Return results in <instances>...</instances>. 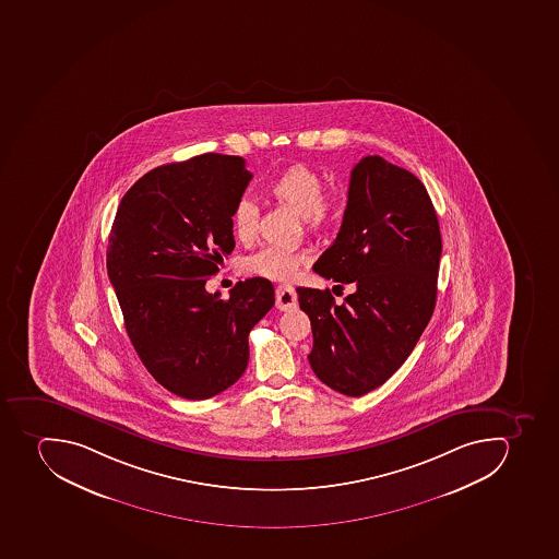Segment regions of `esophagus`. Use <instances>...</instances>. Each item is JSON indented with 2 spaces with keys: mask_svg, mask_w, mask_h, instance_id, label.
I'll return each instance as SVG.
<instances>
[{
  "mask_svg": "<svg viewBox=\"0 0 559 559\" xmlns=\"http://www.w3.org/2000/svg\"><path fill=\"white\" fill-rule=\"evenodd\" d=\"M297 306V294L290 286H277L276 288V308L277 310H294Z\"/></svg>",
  "mask_w": 559,
  "mask_h": 559,
  "instance_id": "1",
  "label": "esophagus"
}]
</instances>
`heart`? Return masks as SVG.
<instances>
[{
  "label": "heart",
  "instance_id": "b5f03b06",
  "mask_svg": "<svg viewBox=\"0 0 559 559\" xmlns=\"http://www.w3.org/2000/svg\"><path fill=\"white\" fill-rule=\"evenodd\" d=\"M267 193L292 211L302 216L306 228L322 231L333 223L334 202L324 197V183L320 175L302 163H296L283 169L267 186ZM260 212L257 203L248 198L235 205L231 214V228L240 242H251L259 234ZM306 262V254L294 249L263 248L248 257L245 267L257 276L290 282L297 276L300 265Z\"/></svg>",
  "mask_w": 559,
  "mask_h": 559
}]
</instances>
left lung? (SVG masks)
<instances>
[{"mask_svg":"<svg viewBox=\"0 0 559 559\" xmlns=\"http://www.w3.org/2000/svg\"><path fill=\"white\" fill-rule=\"evenodd\" d=\"M441 251L421 180L380 155L362 157L350 174L338 237L313 265L356 290L336 305L329 290L297 288L310 317L314 376L347 396L384 384L432 319Z\"/></svg>","mask_w":559,"mask_h":559,"instance_id":"8db88e82","label":"left lung"}]
</instances>
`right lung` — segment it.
I'll list each match as a JSON object with an SVG mask.
<instances>
[{
	"label": "right lung",
	"mask_w": 559,
	"mask_h": 559,
	"mask_svg": "<svg viewBox=\"0 0 559 559\" xmlns=\"http://www.w3.org/2000/svg\"><path fill=\"white\" fill-rule=\"evenodd\" d=\"M253 175L239 155L203 154L143 175L118 205L109 282L132 347L180 399L205 400L245 373L248 334L274 305L263 277L228 299L205 290L235 248L231 214Z\"/></svg>",
	"instance_id": "1"
}]
</instances>
